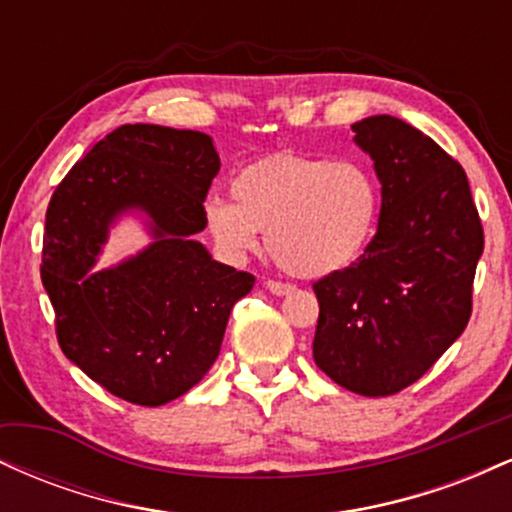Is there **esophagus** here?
Returning <instances> with one entry per match:
<instances>
[{
	"mask_svg": "<svg viewBox=\"0 0 512 512\" xmlns=\"http://www.w3.org/2000/svg\"><path fill=\"white\" fill-rule=\"evenodd\" d=\"M269 291L274 293V296H284V293H291L293 291V284H289V281H276V279H269L267 284Z\"/></svg>",
	"mask_w": 512,
	"mask_h": 512,
	"instance_id": "1",
	"label": "esophagus"
}]
</instances>
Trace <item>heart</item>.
I'll list each match as a JSON object with an SVG mask.
<instances>
[{
  "mask_svg": "<svg viewBox=\"0 0 512 512\" xmlns=\"http://www.w3.org/2000/svg\"><path fill=\"white\" fill-rule=\"evenodd\" d=\"M380 190L358 158L279 154L243 168L233 199L204 207L216 245L228 257L269 252L286 272L325 276L361 257L378 226Z\"/></svg>",
  "mask_w": 512,
  "mask_h": 512,
  "instance_id": "b5f03b06",
  "label": "heart"
}]
</instances>
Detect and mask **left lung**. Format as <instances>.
Wrapping results in <instances>:
<instances>
[{
    "label": "left lung",
    "instance_id": "1",
    "mask_svg": "<svg viewBox=\"0 0 512 512\" xmlns=\"http://www.w3.org/2000/svg\"><path fill=\"white\" fill-rule=\"evenodd\" d=\"M383 185L366 252L313 284L317 368L363 397L421 378L472 317L484 228L455 158L407 122L375 115L351 125Z\"/></svg>",
    "mask_w": 512,
    "mask_h": 512
}]
</instances>
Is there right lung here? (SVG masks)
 <instances>
[{
  "label": "right lung",
  "mask_w": 512,
  "mask_h": 512,
  "mask_svg": "<svg viewBox=\"0 0 512 512\" xmlns=\"http://www.w3.org/2000/svg\"><path fill=\"white\" fill-rule=\"evenodd\" d=\"M221 161L209 134L122 125L93 146L52 192L40 279L60 349L110 395L161 404L185 395L219 356L228 315L255 276L211 260L195 233ZM142 208L155 243L88 275L107 228Z\"/></svg>",
  "instance_id": "obj_1"
}]
</instances>
